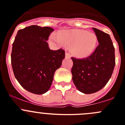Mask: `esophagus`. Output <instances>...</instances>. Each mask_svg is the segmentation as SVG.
Segmentation results:
<instances>
[{
	"label": "esophagus",
	"mask_w": 125,
	"mask_h": 125,
	"mask_svg": "<svg viewBox=\"0 0 125 125\" xmlns=\"http://www.w3.org/2000/svg\"><path fill=\"white\" fill-rule=\"evenodd\" d=\"M65 57L66 58V59H70L71 58V55L69 53H68V52H66L65 53Z\"/></svg>",
	"instance_id": "esophagus-1"
}]
</instances>
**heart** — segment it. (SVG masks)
I'll return each mask as SVG.
<instances>
[{
  "mask_svg": "<svg viewBox=\"0 0 125 125\" xmlns=\"http://www.w3.org/2000/svg\"><path fill=\"white\" fill-rule=\"evenodd\" d=\"M50 39L57 45L71 46V52L74 56L85 58L89 56L96 48L97 39L93 32L80 29H72L53 32Z\"/></svg>",
  "mask_w": 125,
  "mask_h": 125,
  "instance_id": "heart-1",
  "label": "heart"
}]
</instances>
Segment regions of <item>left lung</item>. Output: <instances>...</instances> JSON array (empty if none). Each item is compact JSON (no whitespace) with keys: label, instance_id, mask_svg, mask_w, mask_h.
<instances>
[{"label":"left lung","instance_id":"obj_1","mask_svg":"<svg viewBox=\"0 0 125 125\" xmlns=\"http://www.w3.org/2000/svg\"><path fill=\"white\" fill-rule=\"evenodd\" d=\"M99 45L90 56L83 59L72 57L73 81L84 94H93L108 82L115 64V50L109 34L93 28Z\"/></svg>","mask_w":125,"mask_h":125}]
</instances>
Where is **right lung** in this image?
I'll return each instance as SVG.
<instances>
[{"mask_svg": "<svg viewBox=\"0 0 125 125\" xmlns=\"http://www.w3.org/2000/svg\"><path fill=\"white\" fill-rule=\"evenodd\" d=\"M54 29L31 25L19 30L12 43L11 65L24 89L36 94L46 93L55 71L60 67L65 51L50 50L47 40Z\"/></svg>", "mask_w": 125, "mask_h": 125, "instance_id": "obj_1", "label": "right lung"}]
</instances>
